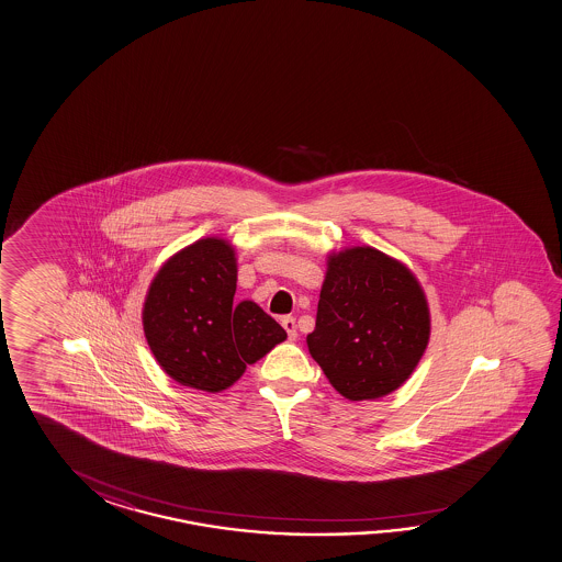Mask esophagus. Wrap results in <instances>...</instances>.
<instances>
[{
	"instance_id": "1",
	"label": "esophagus",
	"mask_w": 562,
	"mask_h": 562,
	"mask_svg": "<svg viewBox=\"0 0 562 562\" xmlns=\"http://www.w3.org/2000/svg\"><path fill=\"white\" fill-rule=\"evenodd\" d=\"M282 328L286 329L288 338H297L296 319L292 318V316H284V318H282Z\"/></svg>"
}]
</instances>
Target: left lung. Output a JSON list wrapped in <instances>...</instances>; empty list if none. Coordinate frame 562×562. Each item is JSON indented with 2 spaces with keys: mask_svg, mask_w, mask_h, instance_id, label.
I'll use <instances>...</instances> for the list:
<instances>
[{
  "mask_svg": "<svg viewBox=\"0 0 562 562\" xmlns=\"http://www.w3.org/2000/svg\"><path fill=\"white\" fill-rule=\"evenodd\" d=\"M431 336L424 288L371 246L329 252L307 350L350 402L380 400L409 380Z\"/></svg>",
  "mask_w": 562,
  "mask_h": 562,
  "instance_id": "8db88e82",
  "label": "left lung"
}]
</instances>
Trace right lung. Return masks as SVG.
Instances as JSON below:
<instances>
[{"label": "right lung", "mask_w": 562, "mask_h": 562, "mask_svg": "<svg viewBox=\"0 0 562 562\" xmlns=\"http://www.w3.org/2000/svg\"><path fill=\"white\" fill-rule=\"evenodd\" d=\"M233 244L206 236L170 256L143 304L148 348L170 380L218 393L265 358L286 331L252 300L234 304Z\"/></svg>", "instance_id": "add662e5"}]
</instances>
